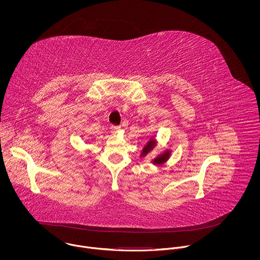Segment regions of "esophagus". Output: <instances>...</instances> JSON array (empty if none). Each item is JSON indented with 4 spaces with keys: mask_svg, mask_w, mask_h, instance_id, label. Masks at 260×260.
Returning <instances> with one entry per match:
<instances>
[{
    "mask_svg": "<svg viewBox=\"0 0 260 260\" xmlns=\"http://www.w3.org/2000/svg\"><path fill=\"white\" fill-rule=\"evenodd\" d=\"M120 128H121V126H115V125H113L110 127V131H111L112 133H116V132H118L119 130H120Z\"/></svg>",
    "mask_w": 260,
    "mask_h": 260,
    "instance_id": "1",
    "label": "esophagus"
}]
</instances>
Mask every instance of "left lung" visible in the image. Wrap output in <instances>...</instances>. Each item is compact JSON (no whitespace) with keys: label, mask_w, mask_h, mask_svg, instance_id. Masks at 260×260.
Listing matches in <instances>:
<instances>
[{"label":"left lung","mask_w":260,"mask_h":260,"mask_svg":"<svg viewBox=\"0 0 260 260\" xmlns=\"http://www.w3.org/2000/svg\"><path fill=\"white\" fill-rule=\"evenodd\" d=\"M154 147H155V141H154V140H152V139H151V140H149L148 143L144 146V148L142 150L141 156L145 157L150 151H152V149L154 148ZM170 153H171V151H170V150H166L163 154L159 155L158 157H156V158L153 160V164H157V165H159V164L164 163L165 161H167V160L169 159Z\"/></svg>","instance_id":"left-lung-1"}]
</instances>
